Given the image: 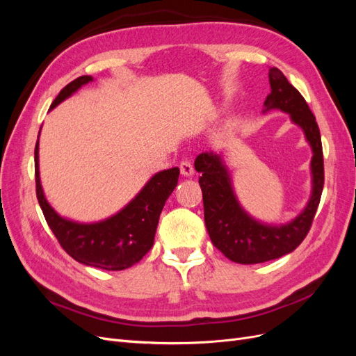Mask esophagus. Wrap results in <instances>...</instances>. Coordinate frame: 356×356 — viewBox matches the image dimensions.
I'll return each instance as SVG.
<instances>
[{
    "mask_svg": "<svg viewBox=\"0 0 356 356\" xmlns=\"http://www.w3.org/2000/svg\"><path fill=\"white\" fill-rule=\"evenodd\" d=\"M179 170L184 177H191L193 172H195L193 170V165L190 163V160H182L179 163Z\"/></svg>",
    "mask_w": 356,
    "mask_h": 356,
    "instance_id": "34e87169",
    "label": "esophagus"
}]
</instances>
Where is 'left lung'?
Here are the masks:
<instances>
[{"label": "left lung", "instance_id": "obj_1", "mask_svg": "<svg viewBox=\"0 0 356 356\" xmlns=\"http://www.w3.org/2000/svg\"><path fill=\"white\" fill-rule=\"evenodd\" d=\"M268 81L272 90L264 102L266 108H279L289 113L291 120L303 129L314 149L310 165L314 175V191L306 209L296 220L281 227L264 225L252 220L241 208L220 156L212 152L199 154L195 168L202 174L199 184L203 195L204 224L209 238L213 246L229 260L241 264L264 263L293 252L305 241L312 227L324 188V154L314 113L281 70H268Z\"/></svg>", "mask_w": 356, "mask_h": 356}]
</instances>
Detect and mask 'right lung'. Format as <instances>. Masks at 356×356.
<instances>
[{"instance_id":"1","label":"right lung","mask_w":356,"mask_h":356,"mask_svg":"<svg viewBox=\"0 0 356 356\" xmlns=\"http://www.w3.org/2000/svg\"><path fill=\"white\" fill-rule=\"evenodd\" d=\"M92 80V75H81L72 80L59 92L50 110ZM178 177V168L161 170L114 217L95 224H79L59 217L42 195L38 172V143L35 145V191L50 230L75 261L104 270H124L152 250L160 212L177 187Z\"/></svg>"}]
</instances>
